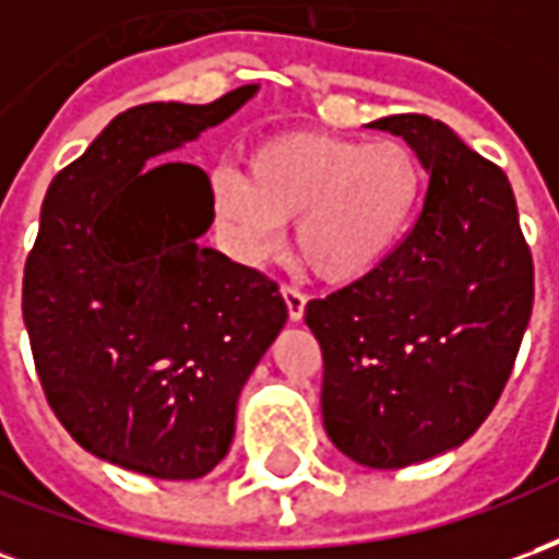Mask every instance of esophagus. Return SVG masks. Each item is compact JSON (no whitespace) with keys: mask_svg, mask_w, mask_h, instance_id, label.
<instances>
[{"mask_svg":"<svg viewBox=\"0 0 559 559\" xmlns=\"http://www.w3.org/2000/svg\"><path fill=\"white\" fill-rule=\"evenodd\" d=\"M281 296H284V302H287V314H290L293 323H296V320H302L305 293L296 290V287H290V284H284V287H281Z\"/></svg>","mask_w":559,"mask_h":559,"instance_id":"1","label":"esophagus"}]
</instances>
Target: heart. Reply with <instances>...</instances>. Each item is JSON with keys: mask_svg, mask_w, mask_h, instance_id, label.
I'll list each match as a JSON object with an SVG mask.
<instances>
[{"mask_svg": "<svg viewBox=\"0 0 559 559\" xmlns=\"http://www.w3.org/2000/svg\"><path fill=\"white\" fill-rule=\"evenodd\" d=\"M421 170L395 140L296 131L248 155V173H212L215 218L248 257H266L296 221V251L317 278L347 284L386 260L419 203Z\"/></svg>", "mask_w": 559, "mask_h": 559, "instance_id": "heart-1", "label": "heart"}]
</instances>
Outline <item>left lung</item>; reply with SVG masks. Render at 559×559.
Returning <instances> with one entry per match:
<instances>
[{
    "label": "left lung",
    "instance_id": "obj_1",
    "mask_svg": "<svg viewBox=\"0 0 559 559\" xmlns=\"http://www.w3.org/2000/svg\"><path fill=\"white\" fill-rule=\"evenodd\" d=\"M399 134L428 170L421 209L365 278L305 305L323 353V425L356 464L399 469L455 449L488 419L533 311V254L512 185L431 116Z\"/></svg>",
    "mask_w": 559,
    "mask_h": 559
}]
</instances>
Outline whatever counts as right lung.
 <instances>
[{"mask_svg":"<svg viewBox=\"0 0 559 559\" xmlns=\"http://www.w3.org/2000/svg\"><path fill=\"white\" fill-rule=\"evenodd\" d=\"M131 107L53 176L23 269V320L56 419L86 452L155 479H200L227 455L236 399L287 320L278 284L203 248L209 176L146 167L236 114Z\"/></svg>","mask_w":559,"mask_h":559,"instance_id":"add662e5","label":"right lung"}]
</instances>
